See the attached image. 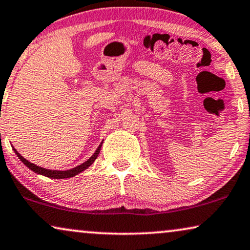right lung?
I'll list each match as a JSON object with an SVG mask.
<instances>
[{"label": "right lung", "mask_w": 250, "mask_h": 250, "mask_svg": "<svg viewBox=\"0 0 250 250\" xmlns=\"http://www.w3.org/2000/svg\"><path fill=\"white\" fill-rule=\"evenodd\" d=\"M102 144H103V142H102L100 144V146L97 147V149L95 150V153L91 155L88 160H87L86 162H83V163H82L80 165H78V167H75L72 168H69V170H64V171H60V170H48V168H44V167H38V165L34 164V163H30L29 161H27L26 159H24L23 156H21L20 154L17 152V149L13 147V150H15V153L17 154V156L19 157L20 161L22 162V163L26 165L27 167H29L31 171L35 172V173L37 174H42L44 175V177H47V178H51V179H66V178H72L75 177V175L79 174L80 172L85 171L86 168H88L91 164L94 163L95 160L97 159L98 154H100L101 152V147H102Z\"/></svg>", "instance_id": "add662e5"}]
</instances>
